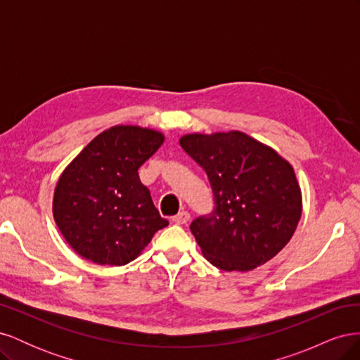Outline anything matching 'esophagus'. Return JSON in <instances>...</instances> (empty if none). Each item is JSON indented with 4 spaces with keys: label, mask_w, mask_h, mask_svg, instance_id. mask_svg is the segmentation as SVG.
I'll use <instances>...</instances> for the list:
<instances>
[{
    "label": "esophagus",
    "mask_w": 360,
    "mask_h": 360,
    "mask_svg": "<svg viewBox=\"0 0 360 360\" xmlns=\"http://www.w3.org/2000/svg\"><path fill=\"white\" fill-rule=\"evenodd\" d=\"M191 219V214L188 213V212H180L179 214H176L172 217V222H176V224H188V221Z\"/></svg>",
    "instance_id": "obj_1"
}]
</instances>
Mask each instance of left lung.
Here are the masks:
<instances>
[{
  "mask_svg": "<svg viewBox=\"0 0 360 360\" xmlns=\"http://www.w3.org/2000/svg\"><path fill=\"white\" fill-rule=\"evenodd\" d=\"M180 146L212 186L213 210L191 224L207 261L225 271H248L274 258L302 214L290 163L242 132L186 135Z\"/></svg>",
  "mask_w": 360,
  "mask_h": 360,
  "instance_id": "8db88e82",
  "label": "left lung"
}]
</instances>
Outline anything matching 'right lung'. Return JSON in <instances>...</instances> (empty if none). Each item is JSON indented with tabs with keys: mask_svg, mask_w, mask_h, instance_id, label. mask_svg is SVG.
Instances as JSON below:
<instances>
[{
	"mask_svg": "<svg viewBox=\"0 0 360 360\" xmlns=\"http://www.w3.org/2000/svg\"><path fill=\"white\" fill-rule=\"evenodd\" d=\"M162 143L155 130L115 126L64 169L53 193V217L81 257L102 266L127 264L168 225L138 176Z\"/></svg>",
	"mask_w": 360,
	"mask_h": 360,
	"instance_id": "add662e5",
	"label": "right lung"
}]
</instances>
